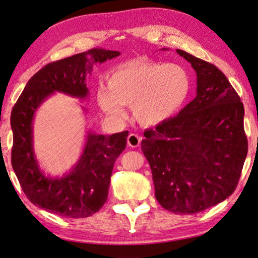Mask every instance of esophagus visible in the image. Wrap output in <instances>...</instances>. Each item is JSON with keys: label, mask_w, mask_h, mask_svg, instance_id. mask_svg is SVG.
I'll return each mask as SVG.
<instances>
[{"label": "esophagus", "mask_w": 258, "mask_h": 258, "mask_svg": "<svg viewBox=\"0 0 258 258\" xmlns=\"http://www.w3.org/2000/svg\"><path fill=\"white\" fill-rule=\"evenodd\" d=\"M141 142H142V137L138 136L136 134H130L128 138H126V143H128V145L130 147H138L141 145Z\"/></svg>", "instance_id": "1"}]
</instances>
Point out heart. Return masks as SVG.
Listing matches in <instances>:
<instances>
[{
  "label": "heart",
  "mask_w": 258,
  "mask_h": 258,
  "mask_svg": "<svg viewBox=\"0 0 258 258\" xmlns=\"http://www.w3.org/2000/svg\"><path fill=\"white\" fill-rule=\"evenodd\" d=\"M191 77L175 63L132 61L112 71L97 102L108 115L121 116L122 105L132 106L139 123L155 126L181 110L191 92Z\"/></svg>",
  "instance_id": "heart-1"
}]
</instances>
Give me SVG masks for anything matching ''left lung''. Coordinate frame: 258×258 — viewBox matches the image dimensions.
Here are the masks:
<instances>
[{
    "label": "left lung",
    "mask_w": 258,
    "mask_h": 258,
    "mask_svg": "<svg viewBox=\"0 0 258 258\" xmlns=\"http://www.w3.org/2000/svg\"><path fill=\"white\" fill-rule=\"evenodd\" d=\"M177 53L196 71V97L178 115L146 130L142 151L162 207L195 214L237 187L248 151L245 110L222 71L182 49Z\"/></svg>",
    "instance_id": "8db88e82"
}]
</instances>
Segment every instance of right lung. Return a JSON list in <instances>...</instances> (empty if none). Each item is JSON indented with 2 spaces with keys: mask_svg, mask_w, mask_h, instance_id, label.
I'll list each match as a JSON object with an SVG mask.
<instances>
[{
  "mask_svg": "<svg viewBox=\"0 0 258 258\" xmlns=\"http://www.w3.org/2000/svg\"><path fill=\"white\" fill-rule=\"evenodd\" d=\"M120 54L93 48L48 63L31 77L18 98L11 112V162L22 190L34 205L63 218L79 219L96 213L106 202L113 165L125 148L128 132L99 135L88 130L78 161L61 177H52L36 159L33 123L40 105L55 93L87 99L86 80L93 67Z\"/></svg>",
  "mask_w": 258,
  "mask_h": 258,
  "instance_id": "obj_1",
  "label": "right lung"
}]
</instances>
